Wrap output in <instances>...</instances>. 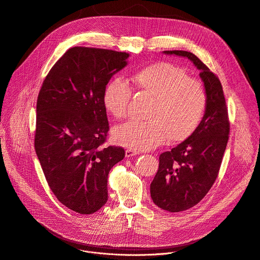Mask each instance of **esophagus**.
<instances>
[{"label":"esophagus","instance_id":"34e87169","mask_svg":"<svg viewBox=\"0 0 260 260\" xmlns=\"http://www.w3.org/2000/svg\"><path fill=\"white\" fill-rule=\"evenodd\" d=\"M139 153H140L139 151H137L135 149H132V148H128V149L125 150V156L126 157H132V156H135V155H137Z\"/></svg>","mask_w":260,"mask_h":260}]
</instances>
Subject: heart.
Masks as SVG:
<instances>
[{
    "instance_id": "b5f03b06",
    "label": "heart",
    "mask_w": 260,
    "mask_h": 260,
    "mask_svg": "<svg viewBox=\"0 0 260 260\" xmlns=\"http://www.w3.org/2000/svg\"><path fill=\"white\" fill-rule=\"evenodd\" d=\"M134 90L152 98L147 120H129L115 127L116 142L137 150H149L163 144L187 139L199 125L206 107L203 83L171 63L161 62L135 73ZM133 98L131 85L120 77L112 78L103 93L105 109L116 119L127 116Z\"/></svg>"
}]
</instances>
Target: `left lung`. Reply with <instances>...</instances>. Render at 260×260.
<instances>
[{"label":"left lung","mask_w":260,"mask_h":260,"mask_svg":"<svg viewBox=\"0 0 260 260\" xmlns=\"http://www.w3.org/2000/svg\"><path fill=\"white\" fill-rule=\"evenodd\" d=\"M163 53L190 59L200 70L207 94L201 122L187 140L160 154L150 186L151 198L158 207L180 212L198 204L214 184L229 140L230 120L219 78L191 52Z\"/></svg>","instance_id":"8db88e82"}]
</instances>
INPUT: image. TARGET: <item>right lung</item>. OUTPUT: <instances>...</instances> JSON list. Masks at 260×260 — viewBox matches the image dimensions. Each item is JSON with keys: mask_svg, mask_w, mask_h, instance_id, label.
<instances>
[{"mask_svg": "<svg viewBox=\"0 0 260 260\" xmlns=\"http://www.w3.org/2000/svg\"><path fill=\"white\" fill-rule=\"evenodd\" d=\"M128 56L73 47L51 68L38 96L36 153L53 194L80 214L105 205L109 171L125 156L122 147L104 146L109 123L103 93Z\"/></svg>", "mask_w": 260, "mask_h": 260, "instance_id": "obj_1", "label": "right lung"}]
</instances>
